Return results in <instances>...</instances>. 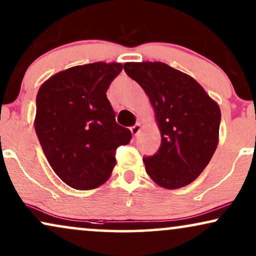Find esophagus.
Instances as JSON below:
<instances>
[{
    "label": "esophagus",
    "mask_w": 256,
    "mask_h": 256,
    "mask_svg": "<svg viewBox=\"0 0 256 256\" xmlns=\"http://www.w3.org/2000/svg\"><path fill=\"white\" fill-rule=\"evenodd\" d=\"M139 131H140V124H136V125H134L131 128V132H132V134L134 136V137H137L138 136V134H139Z\"/></svg>",
    "instance_id": "obj_1"
}]
</instances>
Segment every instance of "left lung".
I'll list each match as a JSON object with an SVG mask.
<instances>
[{
  "instance_id": "left-lung-1",
  "label": "left lung",
  "mask_w": 256,
  "mask_h": 256,
  "mask_svg": "<svg viewBox=\"0 0 256 256\" xmlns=\"http://www.w3.org/2000/svg\"><path fill=\"white\" fill-rule=\"evenodd\" d=\"M124 70L143 87L156 112L160 146L145 156L158 186L178 189L195 180L218 148L221 111L192 76L163 62H126Z\"/></svg>"
}]
</instances>
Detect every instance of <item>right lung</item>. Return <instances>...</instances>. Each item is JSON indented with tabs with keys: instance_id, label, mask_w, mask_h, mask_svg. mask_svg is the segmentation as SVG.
Instances as JSON below:
<instances>
[{
	"instance_id": "right-lung-1",
	"label": "right lung",
	"mask_w": 256,
	"mask_h": 256,
	"mask_svg": "<svg viewBox=\"0 0 256 256\" xmlns=\"http://www.w3.org/2000/svg\"><path fill=\"white\" fill-rule=\"evenodd\" d=\"M122 64L94 62L56 74L38 90L35 132L52 169L67 186H102L116 166V151L130 143L116 122L106 92Z\"/></svg>"
}]
</instances>
